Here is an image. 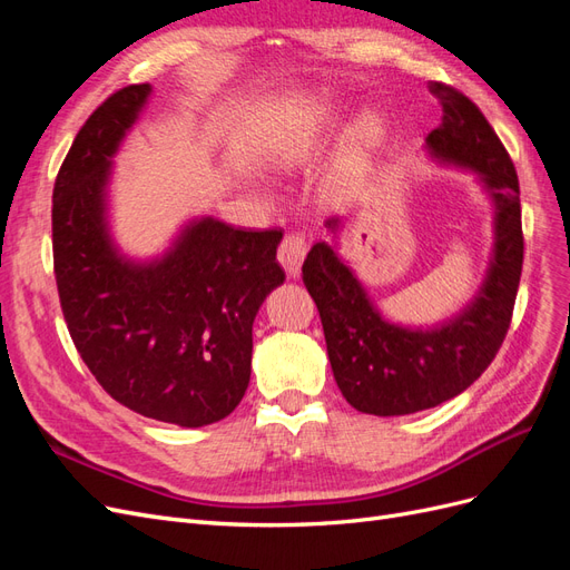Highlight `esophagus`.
<instances>
[{
	"label": "esophagus",
	"instance_id": "1",
	"mask_svg": "<svg viewBox=\"0 0 570 570\" xmlns=\"http://www.w3.org/2000/svg\"><path fill=\"white\" fill-rule=\"evenodd\" d=\"M306 252H308V245H306L304 235L289 233V235L283 237V243L278 247V262L287 271V275H292V278L299 275V268H302Z\"/></svg>",
	"mask_w": 570,
	"mask_h": 570
}]
</instances>
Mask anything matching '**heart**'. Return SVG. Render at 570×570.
Masks as SVG:
<instances>
[{
    "instance_id": "heart-1",
    "label": "heart",
    "mask_w": 570,
    "mask_h": 570,
    "mask_svg": "<svg viewBox=\"0 0 570 570\" xmlns=\"http://www.w3.org/2000/svg\"><path fill=\"white\" fill-rule=\"evenodd\" d=\"M375 140V126L371 120H364V124H358L352 132V142H350V151H347V159H344V176H356L361 166H364V157L368 147Z\"/></svg>"
}]
</instances>
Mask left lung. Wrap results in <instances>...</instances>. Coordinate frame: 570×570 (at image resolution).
<instances>
[{
  "instance_id": "left-lung-1",
  "label": "left lung",
  "mask_w": 570,
  "mask_h": 570,
  "mask_svg": "<svg viewBox=\"0 0 570 570\" xmlns=\"http://www.w3.org/2000/svg\"><path fill=\"white\" fill-rule=\"evenodd\" d=\"M430 92L440 99L442 126L425 137L428 151L473 170L494 202V256L475 299L430 331L404 327L381 316L333 245L316 243L302 266L337 387L373 416L433 409L471 387L502 347L521 283V189L509 151L469 97L442 82ZM325 228L337 233L340 218H327Z\"/></svg>"
}]
</instances>
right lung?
<instances>
[{"label": "right lung", "instance_id": "1", "mask_svg": "<svg viewBox=\"0 0 570 570\" xmlns=\"http://www.w3.org/2000/svg\"><path fill=\"white\" fill-rule=\"evenodd\" d=\"M128 85L92 111L59 168L51 247L61 312L78 354L118 404L183 428L239 404L252 373V325L283 285V230L193 220L161 258L135 264L107 226L111 159L147 105Z\"/></svg>", "mask_w": 570, "mask_h": 570}]
</instances>
